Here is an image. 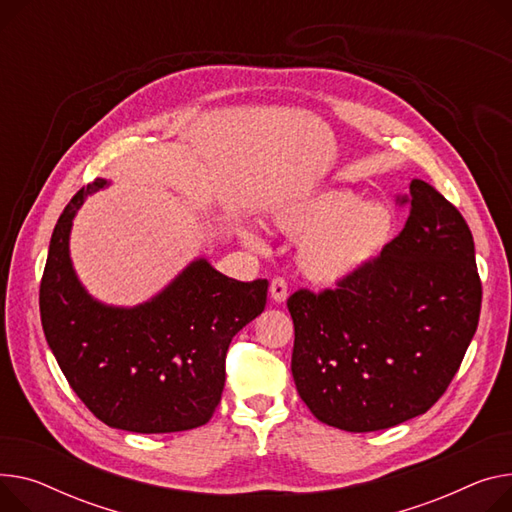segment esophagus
Instances as JSON below:
<instances>
[{
    "label": "esophagus",
    "instance_id": "1",
    "mask_svg": "<svg viewBox=\"0 0 512 512\" xmlns=\"http://www.w3.org/2000/svg\"><path fill=\"white\" fill-rule=\"evenodd\" d=\"M269 294H271V300H274L276 304L286 302V298H288V284H286V280H282V278L271 280Z\"/></svg>",
    "mask_w": 512,
    "mask_h": 512
}]
</instances>
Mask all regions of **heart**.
I'll return each mask as SVG.
<instances>
[{
	"mask_svg": "<svg viewBox=\"0 0 512 512\" xmlns=\"http://www.w3.org/2000/svg\"><path fill=\"white\" fill-rule=\"evenodd\" d=\"M274 226L298 238L296 265L315 286H342L377 261L395 232V214L379 199L362 201L348 189H323L288 199L271 212ZM243 241L255 245L251 230Z\"/></svg>",
	"mask_w": 512,
	"mask_h": 512,
	"instance_id": "heart-1",
	"label": "heart"
}]
</instances>
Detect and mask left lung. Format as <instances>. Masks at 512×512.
Returning a JSON list of instances; mask_svg holds the SVG:
<instances>
[{"label": "left lung", "mask_w": 512, "mask_h": 512, "mask_svg": "<svg viewBox=\"0 0 512 512\" xmlns=\"http://www.w3.org/2000/svg\"><path fill=\"white\" fill-rule=\"evenodd\" d=\"M405 201V228L360 276L288 298L298 395L339 430H385L428 412L478 329L482 284L467 222L422 179Z\"/></svg>", "instance_id": "1"}]
</instances>
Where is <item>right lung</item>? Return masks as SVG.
Returning <instances> with one entry per match:
<instances>
[{"instance_id":"obj_1","label":"right lung","mask_w":512,"mask_h":512,"mask_svg":"<svg viewBox=\"0 0 512 512\" xmlns=\"http://www.w3.org/2000/svg\"><path fill=\"white\" fill-rule=\"evenodd\" d=\"M96 179L80 189L51 234L41 321L67 383L111 428L164 434L210 422L226 381L232 337L259 317L267 280H232L206 259L187 263L152 298L117 306L94 298L70 255L74 218Z\"/></svg>"}]
</instances>
